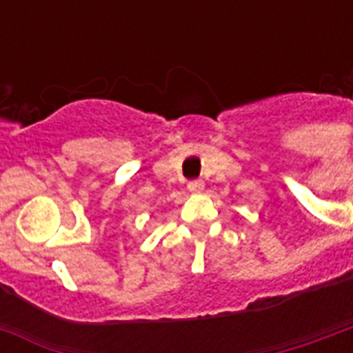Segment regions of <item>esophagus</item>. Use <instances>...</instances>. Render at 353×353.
<instances>
[{"instance_id":"34e87169","label":"esophagus","mask_w":353,"mask_h":353,"mask_svg":"<svg viewBox=\"0 0 353 353\" xmlns=\"http://www.w3.org/2000/svg\"><path fill=\"white\" fill-rule=\"evenodd\" d=\"M203 181H199V179H196V181H190L188 183V190L192 194H199V192H203Z\"/></svg>"}]
</instances>
